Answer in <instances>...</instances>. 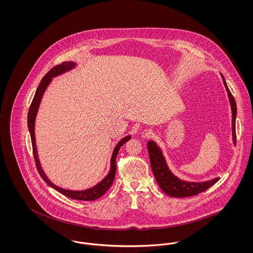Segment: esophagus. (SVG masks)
Instances as JSON below:
<instances>
[{
  "instance_id": "obj_1",
  "label": "esophagus",
  "mask_w": 253,
  "mask_h": 253,
  "mask_svg": "<svg viewBox=\"0 0 253 253\" xmlns=\"http://www.w3.org/2000/svg\"><path fill=\"white\" fill-rule=\"evenodd\" d=\"M152 134H153L152 130H150V129H144V130L140 133V136H141L142 138H148V137H150V136H152Z\"/></svg>"
}]
</instances>
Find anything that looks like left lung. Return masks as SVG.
<instances>
[{
	"instance_id": "obj_1",
	"label": "left lung",
	"mask_w": 253,
	"mask_h": 253,
	"mask_svg": "<svg viewBox=\"0 0 253 253\" xmlns=\"http://www.w3.org/2000/svg\"><path fill=\"white\" fill-rule=\"evenodd\" d=\"M221 78L223 81V84L225 86V89L227 91V96L229 100L230 108H231V114H232V140L234 144H236V117H237V106L234 97L227 86V84L225 82V79L222 74ZM147 149L150 159L151 169L153 171V174L155 176L156 181L159 185V187L162 189V191L169 196L172 197H187V196H194L198 195L210 187H212L214 183H216L219 180V177H216L214 179L204 181V182H190L186 180H182L179 177L170 170L169 168L168 162L166 160V157L163 153L162 148L156 143L154 140H148L147 141Z\"/></svg>"
}]
</instances>
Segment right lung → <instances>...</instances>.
Returning <instances> with one entry per match:
<instances>
[{
  "label": "right lung",
  "mask_w": 253,
  "mask_h": 253,
  "mask_svg": "<svg viewBox=\"0 0 253 253\" xmlns=\"http://www.w3.org/2000/svg\"><path fill=\"white\" fill-rule=\"evenodd\" d=\"M77 62L75 61H64L61 64L57 65L55 67H53L43 78L41 80L40 84H39V87L36 91L35 97L33 99V102L31 104L30 110H29V114H28V128H29V132L31 135V139H32V145H33V151H34V157H35V161H36V165L38 168L39 174L42 177V179L44 180V182L49 185L50 187L54 188L55 190H57L60 194L68 196L72 199H76V200H84V201H92L99 198L100 196L104 195L109 188L112 186L115 176H116V170H117V163H116V159H117L118 151L120 149V147L131 138V135L125 136L122 137L118 142H117L116 147L113 150V154L111 157V163H110V169L108 174L106 175L99 183L96 185H94L93 187L87 188L85 190H67V189H63L61 187H58L57 185H55L54 183L51 182V180L47 177V175L45 174L40 161H39V154H38V147H37V141H36V134H35V126H36V118L37 115L39 112V106L41 103L42 97L44 95L45 90L47 89L48 85L50 84V83L52 82V80L58 76H60L68 71H71L72 69H74L77 66Z\"/></svg>",
  "instance_id": "1"
}]
</instances>
